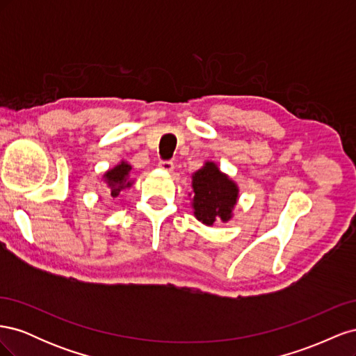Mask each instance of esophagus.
I'll list each match as a JSON object with an SVG mask.
<instances>
[{"mask_svg": "<svg viewBox=\"0 0 356 356\" xmlns=\"http://www.w3.org/2000/svg\"><path fill=\"white\" fill-rule=\"evenodd\" d=\"M159 168L166 170V172H172V170H174V161H172V160H160Z\"/></svg>", "mask_w": 356, "mask_h": 356, "instance_id": "1", "label": "esophagus"}]
</instances>
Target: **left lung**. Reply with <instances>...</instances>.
Masks as SVG:
<instances>
[{
    "label": "left lung",
    "mask_w": 356,
    "mask_h": 356,
    "mask_svg": "<svg viewBox=\"0 0 356 356\" xmlns=\"http://www.w3.org/2000/svg\"><path fill=\"white\" fill-rule=\"evenodd\" d=\"M238 186L208 161L193 175V208L199 221L212 225L217 221H229L232 209L238 200Z\"/></svg>",
    "instance_id": "left-lung-1"
}]
</instances>
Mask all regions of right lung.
Returning <instances> with one entry per match:
<instances>
[{"instance_id":"right-lung-1","label":"right lung","mask_w":356,"mask_h":356,"mask_svg":"<svg viewBox=\"0 0 356 356\" xmlns=\"http://www.w3.org/2000/svg\"><path fill=\"white\" fill-rule=\"evenodd\" d=\"M129 170H131V165H127L126 161H122L120 165H117L114 169L108 170L104 175L105 181L108 182L111 188V196L117 197L118 193H120L124 187H131L132 182H129Z\"/></svg>"}]
</instances>
